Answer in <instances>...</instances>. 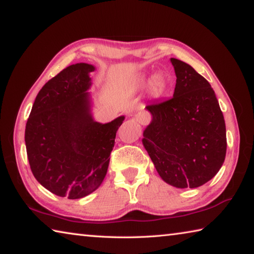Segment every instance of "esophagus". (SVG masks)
<instances>
[{
  "instance_id": "34e87169",
  "label": "esophagus",
  "mask_w": 254,
  "mask_h": 254,
  "mask_svg": "<svg viewBox=\"0 0 254 254\" xmlns=\"http://www.w3.org/2000/svg\"><path fill=\"white\" fill-rule=\"evenodd\" d=\"M135 119H136L137 122L143 124V126H145V124L149 123L150 120H151L150 115L147 114L146 112H140V113H137V114L135 115Z\"/></svg>"
}]
</instances>
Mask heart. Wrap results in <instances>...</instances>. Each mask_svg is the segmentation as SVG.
<instances>
[{"instance_id":"1","label":"heart","mask_w":254,"mask_h":254,"mask_svg":"<svg viewBox=\"0 0 254 254\" xmlns=\"http://www.w3.org/2000/svg\"><path fill=\"white\" fill-rule=\"evenodd\" d=\"M142 82H145V77L143 76L141 79ZM168 82L165 77L161 74H155L151 77L149 82V92L153 98H159V96L163 95L164 92L167 91Z\"/></svg>"}]
</instances>
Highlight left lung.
I'll return each mask as SVG.
<instances>
[{"label": "left lung", "mask_w": 254, "mask_h": 254, "mask_svg": "<svg viewBox=\"0 0 254 254\" xmlns=\"http://www.w3.org/2000/svg\"><path fill=\"white\" fill-rule=\"evenodd\" d=\"M171 63L177 75L173 98L146 105L152 121L142 143L163 181L193 189L222 167L225 123L210 83L186 62L171 58Z\"/></svg>", "instance_id": "1"}]
</instances>
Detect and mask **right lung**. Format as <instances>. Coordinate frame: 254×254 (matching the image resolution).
<instances>
[{"instance_id":"right-lung-1","label":"right lung","mask_w":254,"mask_h":254,"mask_svg":"<svg viewBox=\"0 0 254 254\" xmlns=\"http://www.w3.org/2000/svg\"><path fill=\"white\" fill-rule=\"evenodd\" d=\"M94 70L87 63L72 64L45 83L25 127L34 178L50 192L71 200L89 195L103 182L124 120L102 124L92 118L86 91Z\"/></svg>"}]
</instances>
